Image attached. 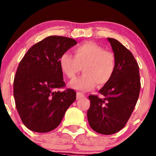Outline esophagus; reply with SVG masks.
Instances as JSON below:
<instances>
[{
  "label": "esophagus",
  "mask_w": 156,
  "mask_h": 156,
  "mask_svg": "<svg viewBox=\"0 0 156 156\" xmlns=\"http://www.w3.org/2000/svg\"><path fill=\"white\" fill-rule=\"evenodd\" d=\"M76 97H77V99H81V98H84L85 95H83V94L81 93V92H77Z\"/></svg>",
  "instance_id": "1"
}]
</instances>
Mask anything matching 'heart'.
<instances>
[{
    "mask_svg": "<svg viewBox=\"0 0 156 156\" xmlns=\"http://www.w3.org/2000/svg\"><path fill=\"white\" fill-rule=\"evenodd\" d=\"M74 57L64 53L60 58L63 73L70 80L83 69V74L72 81L70 86L81 91H90L98 84L103 86L109 81L115 69L113 52L92 41L85 42L73 49Z\"/></svg>",
    "mask_w": 156,
    "mask_h": 156,
    "instance_id": "1",
    "label": "heart"
}]
</instances>
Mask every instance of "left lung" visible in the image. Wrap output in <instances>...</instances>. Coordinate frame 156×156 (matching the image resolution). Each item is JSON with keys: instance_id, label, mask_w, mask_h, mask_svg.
Masks as SVG:
<instances>
[{"instance_id": "8db88e82", "label": "left lung", "mask_w": 156, "mask_h": 156, "mask_svg": "<svg viewBox=\"0 0 156 156\" xmlns=\"http://www.w3.org/2000/svg\"><path fill=\"white\" fill-rule=\"evenodd\" d=\"M115 57L114 74L100 90L104 98L89 96V124L94 131L112 135L124 127L136 107L141 89L139 66L132 52L119 41L109 38Z\"/></svg>"}]
</instances>
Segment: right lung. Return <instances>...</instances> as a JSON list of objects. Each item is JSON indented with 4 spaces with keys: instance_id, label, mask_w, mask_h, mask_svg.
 <instances>
[{
    "instance_id": "1",
    "label": "right lung",
    "mask_w": 156,
    "mask_h": 156,
    "mask_svg": "<svg viewBox=\"0 0 156 156\" xmlns=\"http://www.w3.org/2000/svg\"><path fill=\"white\" fill-rule=\"evenodd\" d=\"M77 44L70 37L49 36L30 48L20 61L13 82L15 106L23 124L30 130L47 133L61 122L76 99L66 87L60 58Z\"/></svg>"
}]
</instances>
